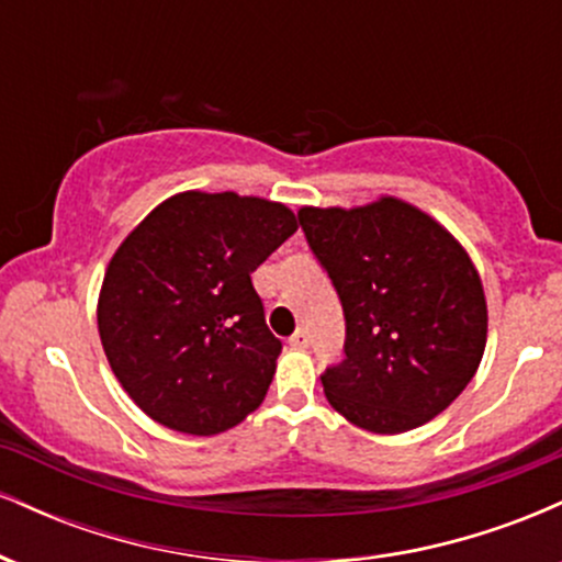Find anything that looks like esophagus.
<instances>
[{"label":"esophagus","instance_id":"esophagus-1","mask_svg":"<svg viewBox=\"0 0 562 562\" xmlns=\"http://www.w3.org/2000/svg\"><path fill=\"white\" fill-rule=\"evenodd\" d=\"M290 348H299V351H303V348L308 346V335H306V330H295L293 335H290Z\"/></svg>","mask_w":562,"mask_h":562}]
</instances>
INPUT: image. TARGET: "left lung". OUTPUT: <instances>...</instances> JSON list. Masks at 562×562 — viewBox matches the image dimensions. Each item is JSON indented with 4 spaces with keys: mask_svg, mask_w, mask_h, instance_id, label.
<instances>
[{
    "mask_svg": "<svg viewBox=\"0 0 562 562\" xmlns=\"http://www.w3.org/2000/svg\"><path fill=\"white\" fill-rule=\"evenodd\" d=\"M301 227L346 317V359L327 402L370 434L415 430L465 391L488 333L479 269L451 232L402 198L303 205Z\"/></svg>",
    "mask_w": 562,
    "mask_h": 562,
    "instance_id": "8db88e82",
    "label": "left lung"
}]
</instances>
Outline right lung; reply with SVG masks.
<instances>
[{"label":"right lung","instance_id":"obj_1","mask_svg":"<svg viewBox=\"0 0 562 562\" xmlns=\"http://www.w3.org/2000/svg\"><path fill=\"white\" fill-rule=\"evenodd\" d=\"M295 229L299 218L277 200L187 190L115 248L97 330L113 375L147 417L216 436L259 409L282 344L250 274Z\"/></svg>","mask_w":562,"mask_h":562}]
</instances>
